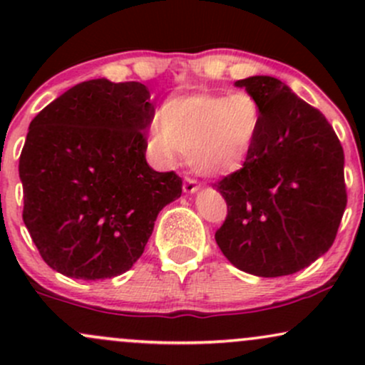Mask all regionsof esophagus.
Masks as SVG:
<instances>
[{
    "mask_svg": "<svg viewBox=\"0 0 365 365\" xmlns=\"http://www.w3.org/2000/svg\"><path fill=\"white\" fill-rule=\"evenodd\" d=\"M199 190H200V185L195 182V180L187 178L185 182H183V192H185V194H195V192Z\"/></svg>",
    "mask_w": 365,
    "mask_h": 365,
    "instance_id": "esophagus-1",
    "label": "esophagus"
}]
</instances>
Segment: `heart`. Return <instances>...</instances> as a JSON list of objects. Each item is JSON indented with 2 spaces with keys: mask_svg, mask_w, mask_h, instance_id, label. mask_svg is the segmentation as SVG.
I'll list each match as a JSON object with an SVG mask.
<instances>
[{
  "mask_svg": "<svg viewBox=\"0 0 365 365\" xmlns=\"http://www.w3.org/2000/svg\"><path fill=\"white\" fill-rule=\"evenodd\" d=\"M262 125V108L247 91L180 96L163 104L150 121L145 148L154 161L171 166L180 153L195 173L220 178L249 161Z\"/></svg>",
  "mask_w": 365,
  "mask_h": 365,
  "instance_id": "b5f03b06",
  "label": "heart"
}]
</instances>
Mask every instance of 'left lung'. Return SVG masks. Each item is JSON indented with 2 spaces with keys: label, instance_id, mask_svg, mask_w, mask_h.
Masks as SVG:
<instances>
[{
  "label": "left lung",
  "instance_id": "left-lung-1",
  "mask_svg": "<svg viewBox=\"0 0 365 365\" xmlns=\"http://www.w3.org/2000/svg\"><path fill=\"white\" fill-rule=\"evenodd\" d=\"M262 125L249 161L216 183L228 216L216 244L245 273L293 274L329 250L346 207L340 140L321 111L267 75L237 81Z\"/></svg>",
  "mask_w": 365,
  "mask_h": 365
}]
</instances>
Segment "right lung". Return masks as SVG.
Instances as JSON below:
<instances>
[{
	"instance_id": "right-lung-1",
	"label": "right lung",
	"mask_w": 365,
	"mask_h": 365,
	"mask_svg": "<svg viewBox=\"0 0 365 365\" xmlns=\"http://www.w3.org/2000/svg\"><path fill=\"white\" fill-rule=\"evenodd\" d=\"M148 87L77 83L29 125L20 154L24 223L44 262L75 279L123 274L144 252L182 178L145 161Z\"/></svg>"
}]
</instances>
